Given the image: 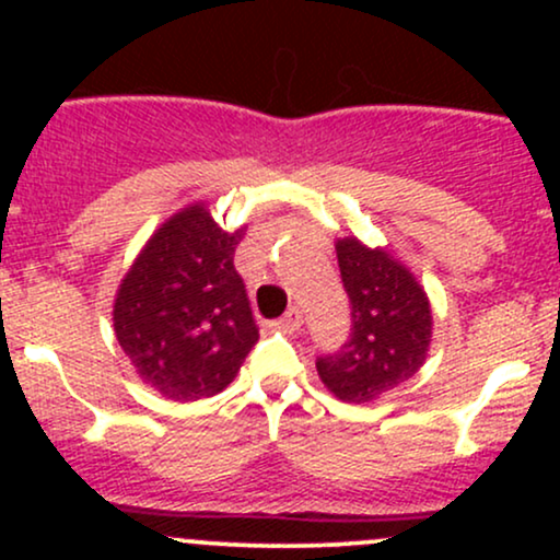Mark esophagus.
I'll use <instances>...</instances> for the list:
<instances>
[{
  "mask_svg": "<svg viewBox=\"0 0 560 560\" xmlns=\"http://www.w3.org/2000/svg\"><path fill=\"white\" fill-rule=\"evenodd\" d=\"M279 324H281V329H287V331H300V326H302L300 307H289L284 316H281Z\"/></svg>",
  "mask_w": 560,
  "mask_h": 560,
  "instance_id": "1",
  "label": "esophagus"
}]
</instances>
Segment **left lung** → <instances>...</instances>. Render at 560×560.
Returning a JSON list of instances; mask_svg holds the SVG:
<instances>
[{
  "instance_id": "left-lung-1",
  "label": "left lung",
  "mask_w": 560,
  "mask_h": 560,
  "mask_svg": "<svg viewBox=\"0 0 560 560\" xmlns=\"http://www.w3.org/2000/svg\"><path fill=\"white\" fill-rule=\"evenodd\" d=\"M337 260L350 300V337L320 355L316 369L339 400L361 405L421 369L432 342V307L413 273L387 249L347 236L337 242Z\"/></svg>"
}]
</instances>
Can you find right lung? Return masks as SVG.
<instances>
[{
    "instance_id": "1",
    "label": "right lung",
    "mask_w": 560,
    "mask_h": 560,
    "mask_svg": "<svg viewBox=\"0 0 560 560\" xmlns=\"http://www.w3.org/2000/svg\"><path fill=\"white\" fill-rule=\"evenodd\" d=\"M244 229L223 231L202 205L152 234L115 298V337L133 369L168 400L213 397L258 342L234 268Z\"/></svg>"
}]
</instances>
